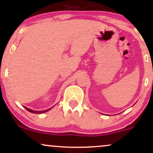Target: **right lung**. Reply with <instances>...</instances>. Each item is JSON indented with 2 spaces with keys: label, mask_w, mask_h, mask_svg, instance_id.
<instances>
[{
  "label": "right lung",
  "mask_w": 153,
  "mask_h": 153,
  "mask_svg": "<svg viewBox=\"0 0 153 153\" xmlns=\"http://www.w3.org/2000/svg\"><path fill=\"white\" fill-rule=\"evenodd\" d=\"M25 109H26L28 111L31 112V113H34V114H42V113H44V112L48 111H49V110L51 109H49L44 110V111H33V110L28 109V108H27V107H25Z\"/></svg>",
  "instance_id": "1"
}]
</instances>
